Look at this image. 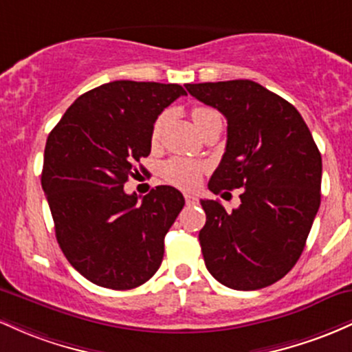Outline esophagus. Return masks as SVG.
Masks as SVG:
<instances>
[{"mask_svg":"<svg viewBox=\"0 0 352 352\" xmlns=\"http://www.w3.org/2000/svg\"><path fill=\"white\" fill-rule=\"evenodd\" d=\"M184 199H186V204H189V206H192V204H197V196H195V195H191V192H186V195H184Z\"/></svg>","mask_w":352,"mask_h":352,"instance_id":"34e87169","label":"esophagus"}]
</instances>
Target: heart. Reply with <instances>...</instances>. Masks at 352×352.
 <instances>
[{
    "label": "heart",
    "mask_w": 352,
    "mask_h": 352,
    "mask_svg": "<svg viewBox=\"0 0 352 352\" xmlns=\"http://www.w3.org/2000/svg\"><path fill=\"white\" fill-rule=\"evenodd\" d=\"M214 113H216L214 109L204 108V106H197V108L192 109L191 116H192V121H195V124L199 126L208 116H211V114ZM164 123H166V114L157 116V120L155 121V124H153V129H151L153 143H156V141L160 140L161 129H163ZM199 175H201V166L186 160H171L168 161L163 168L164 179L169 181V183L176 184V186H183V188L195 186L197 179H199Z\"/></svg>",
    "instance_id": "1"
}]
</instances>
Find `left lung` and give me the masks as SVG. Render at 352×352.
Instances as JSON below:
<instances>
[{
    "label": "left lung",
    "instance_id": "8db88e82",
    "mask_svg": "<svg viewBox=\"0 0 352 352\" xmlns=\"http://www.w3.org/2000/svg\"><path fill=\"white\" fill-rule=\"evenodd\" d=\"M228 120L226 151L209 179L239 189V208L203 199L201 251L212 278L254 291L284 278L304 250L321 204V153L291 102L250 80L186 85Z\"/></svg>",
    "mask_w": 352,
    "mask_h": 352
}]
</instances>
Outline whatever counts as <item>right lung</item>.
<instances>
[{
    "label": "right lung",
    "instance_id": "right-lung-1",
    "mask_svg": "<svg viewBox=\"0 0 352 352\" xmlns=\"http://www.w3.org/2000/svg\"><path fill=\"white\" fill-rule=\"evenodd\" d=\"M179 85L113 81L81 94L50 133L41 186L71 266L91 283L126 291L160 270L164 236L184 206L173 186L138 203L126 195L133 166L151 153V129L184 96Z\"/></svg>",
    "mask_w": 352,
    "mask_h": 352
}]
</instances>
